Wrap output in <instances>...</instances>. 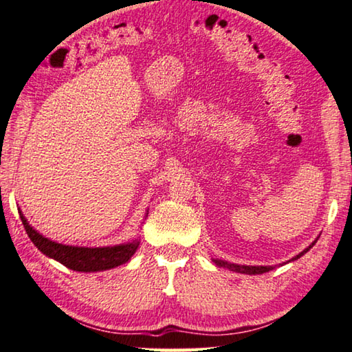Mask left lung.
Wrapping results in <instances>:
<instances>
[{
	"label": "left lung",
	"instance_id": "obj_1",
	"mask_svg": "<svg viewBox=\"0 0 352 352\" xmlns=\"http://www.w3.org/2000/svg\"><path fill=\"white\" fill-rule=\"evenodd\" d=\"M316 243V239L314 243L310 244L309 248H305L302 252L300 254H298L296 256H293L292 260H288V263L289 261H294V260H298V258H300V256H302L305 252H309V250L314 248V244ZM213 261H214V265L216 266H219V267H226V270H228V271H233V272H239V274H249V276H252V274H263V272H270V271H272L274 270L276 266H250V265H238V263H230V261H226V260H219V258H213Z\"/></svg>",
	"mask_w": 352,
	"mask_h": 352
}]
</instances>
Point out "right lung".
<instances>
[{
    "label": "right lung",
    "instance_id": "right-lung-1",
    "mask_svg": "<svg viewBox=\"0 0 352 352\" xmlns=\"http://www.w3.org/2000/svg\"><path fill=\"white\" fill-rule=\"evenodd\" d=\"M21 222H23L28 236L34 246L41 250L43 255L50 256L69 270L78 272H97L113 270L116 266L126 263L133 254L139 248V238L133 239L130 243L116 244V246H103V248H86V246H69V244L56 243L52 239L41 235L34 227L30 226L21 211H19ZM148 213H146L147 217Z\"/></svg>",
    "mask_w": 352,
    "mask_h": 352
}]
</instances>
